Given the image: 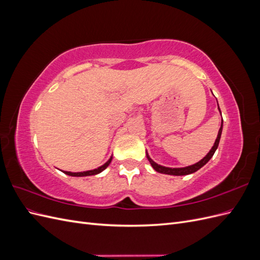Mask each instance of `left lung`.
Returning <instances> with one entry per match:
<instances>
[{"label":"left lung","mask_w":260,"mask_h":260,"mask_svg":"<svg viewBox=\"0 0 260 260\" xmlns=\"http://www.w3.org/2000/svg\"><path fill=\"white\" fill-rule=\"evenodd\" d=\"M218 103V102H217ZM218 108H219V105H218ZM219 112H220V108H219ZM221 113V112H220ZM222 125H223V120L221 121V127H220L219 131H218V136H217V139L215 141V144L214 146L211 147V149L209 151V153L204 157V158L202 160H200L199 162H196L194 165H192V166H187V167H183V168H169V167H164V166H160V165L156 164L152 158H149L148 154H146V157L148 161L151 162L152 167L157 171V172H160V174H166V175H171V176H185V175H190V174H193V172L198 171L199 169H201L204 165H206L209 159L212 157V155L215 154L216 149L219 145V141H220V137H221V132H222Z\"/></svg>","instance_id":"8db88e82"}]
</instances>
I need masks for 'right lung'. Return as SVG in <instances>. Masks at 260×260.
Masks as SVG:
<instances>
[{
	"label": "right lung",
	"instance_id": "add662e5",
	"mask_svg": "<svg viewBox=\"0 0 260 260\" xmlns=\"http://www.w3.org/2000/svg\"><path fill=\"white\" fill-rule=\"evenodd\" d=\"M112 159H113V157H111V158H109L103 166H101V167H99V168H96V169H93V170H88V171H83V172H70V171H64L66 175H68V176H72V177H86V176H94V175H98V174H100V172H102L103 170H105L107 167H108V165L111 164V161H112Z\"/></svg>",
	"mask_w": 260,
	"mask_h": 260
}]
</instances>
